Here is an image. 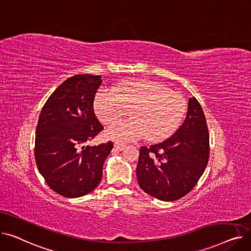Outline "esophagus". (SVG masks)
Segmentation results:
<instances>
[{"label":"esophagus","mask_w":251,"mask_h":251,"mask_svg":"<svg viewBox=\"0 0 251 251\" xmlns=\"http://www.w3.org/2000/svg\"><path fill=\"white\" fill-rule=\"evenodd\" d=\"M114 147H115L118 151H123V150L126 148L125 144H123V143H119V142H115V143H114Z\"/></svg>","instance_id":"34e87169"}]
</instances>
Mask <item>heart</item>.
I'll use <instances>...</instances> for the list:
<instances>
[{
    "label": "heart",
    "instance_id": "1",
    "mask_svg": "<svg viewBox=\"0 0 251 251\" xmlns=\"http://www.w3.org/2000/svg\"><path fill=\"white\" fill-rule=\"evenodd\" d=\"M94 107L99 120L104 125L117 122L129 110V120L105 131L108 138L130 141L146 136L148 140L157 142L175 132L185 114L186 102L164 84L132 81L116 85L113 94L99 92Z\"/></svg>",
    "mask_w": 251,
    "mask_h": 251
}]
</instances>
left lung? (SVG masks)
I'll list each match as a JSON object with an SVG mask.
<instances>
[{
  "instance_id": "1",
  "label": "left lung",
  "mask_w": 251,
  "mask_h": 251,
  "mask_svg": "<svg viewBox=\"0 0 251 251\" xmlns=\"http://www.w3.org/2000/svg\"><path fill=\"white\" fill-rule=\"evenodd\" d=\"M208 156L205 117L193 97L188 100L185 120L172 136L150 148L141 147L136 168L139 186L160 201H177L196 185Z\"/></svg>"
}]
</instances>
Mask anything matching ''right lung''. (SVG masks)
I'll use <instances>...</instances> for the list:
<instances>
[{"instance_id":"right-lung-1","label":"right lung","mask_w":251,"mask_h":251,"mask_svg":"<svg viewBox=\"0 0 251 251\" xmlns=\"http://www.w3.org/2000/svg\"><path fill=\"white\" fill-rule=\"evenodd\" d=\"M101 76L79 74L65 80L48 99L38 118L35 162L48 185L68 199L83 196L101 180L113 142L85 146L103 129L94 111Z\"/></svg>"}]
</instances>
